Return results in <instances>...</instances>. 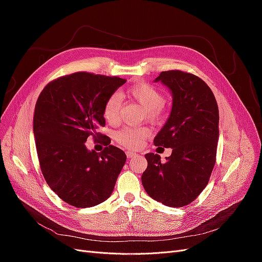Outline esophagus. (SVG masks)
Masks as SVG:
<instances>
[{"mask_svg":"<svg viewBox=\"0 0 262 262\" xmlns=\"http://www.w3.org/2000/svg\"><path fill=\"white\" fill-rule=\"evenodd\" d=\"M125 154H126V156H128L129 158H131V157H134V156H137V155H138L136 152H131V150H126Z\"/></svg>","mask_w":262,"mask_h":262,"instance_id":"1","label":"esophagus"}]
</instances>
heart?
<instances>
[{"instance_id":"b5f03b06","label":"heart","mask_w":262,"mask_h":262,"mask_svg":"<svg viewBox=\"0 0 262 262\" xmlns=\"http://www.w3.org/2000/svg\"><path fill=\"white\" fill-rule=\"evenodd\" d=\"M126 94L130 98L145 109L146 117L152 121L160 120L164 114L165 96L160 89L156 86L139 82L129 87ZM122 106V98L119 93H113L106 99L102 114L110 124H117L120 119V110ZM150 130L146 126L143 128H122L115 133V140L118 144L128 148H138L149 137Z\"/></svg>"}]
</instances>
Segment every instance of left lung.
<instances>
[{
    "label": "left lung",
    "instance_id": "1",
    "mask_svg": "<svg viewBox=\"0 0 262 262\" xmlns=\"http://www.w3.org/2000/svg\"><path fill=\"white\" fill-rule=\"evenodd\" d=\"M158 81L170 90L172 108L154 144L172 152L165 163L158 154H146L147 168L141 179L154 200L181 208L194 201L210 180L216 161L219 107L208 84L194 74L164 71Z\"/></svg>",
    "mask_w": 262,
    "mask_h": 262
}]
</instances>
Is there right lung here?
Segmentation results:
<instances>
[{
	"mask_svg": "<svg viewBox=\"0 0 262 262\" xmlns=\"http://www.w3.org/2000/svg\"><path fill=\"white\" fill-rule=\"evenodd\" d=\"M126 80L90 72L60 76L39 95L34 115V136L39 165L48 186L75 208H91L113 193L126 161L122 149L97 132L105 126L102 114L108 96ZM89 137L106 147L89 151Z\"/></svg>",
	"mask_w": 262,
	"mask_h": 262,
	"instance_id": "add662e5",
	"label": "right lung"
}]
</instances>
